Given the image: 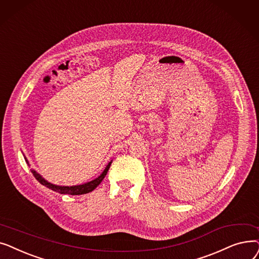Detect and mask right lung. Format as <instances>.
<instances>
[{"instance_id":"1","label":"right lung","mask_w":259,"mask_h":259,"mask_svg":"<svg viewBox=\"0 0 259 259\" xmlns=\"http://www.w3.org/2000/svg\"><path fill=\"white\" fill-rule=\"evenodd\" d=\"M26 162H27V160H26ZM110 163H112V162H109V163L107 164V166H106L105 169L103 170V173H102L99 177L96 178L95 180L90 181V182H88V183H84V184H80V186H75V187H59V186H55V184H52V183L47 182L44 178H42L38 173H36L35 170H33V169H30V170H31L32 175L34 176V178H35L36 180H38L41 184H43V186H45L46 188H48V189H51V190H53V191H55V192H58V193H60V194L82 195V194H86V193H90V192L94 191L98 186H99V184L101 183V181L103 180V178L106 176L107 170H108L109 167H110Z\"/></svg>"}]
</instances>
